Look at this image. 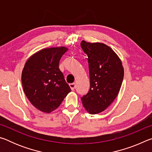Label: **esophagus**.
I'll list each match as a JSON object with an SVG mask.
<instances>
[{
	"label": "esophagus",
	"instance_id": "1",
	"mask_svg": "<svg viewBox=\"0 0 152 152\" xmlns=\"http://www.w3.org/2000/svg\"><path fill=\"white\" fill-rule=\"evenodd\" d=\"M69 86H70V88L72 90V91H74V90L75 89V88H76V84L75 83H71V84H69Z\"/></svg>",
	"mask_w": 152,
	"mask_h": 152
}]
</instances>
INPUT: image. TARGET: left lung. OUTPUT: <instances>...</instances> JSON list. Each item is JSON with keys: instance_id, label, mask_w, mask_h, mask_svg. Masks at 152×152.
I'll list each match as a JSON object with an SVG mask.
<instances>
[{"instance_id": "8db88e82", "label": "left lung", "mask_w": 152, "mask_h": 152, "mask_svg": "<svg viewBox=\"0 0 152 152\" xmlns=\"http://www.w3.org/2000/svg\"><path fill=\"white\" fill-rule=\"evenodd\" d=\"M81 48L88 56L91 87L81 98L90 114H98L110 106L119 94L124 76L122 62L116 53L101 43L82 41Z\"/></svg>"}]
</instances>
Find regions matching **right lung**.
Here are the masks:
<instances>
[{"mask_svg":"<svg viewBox=\"0 0 152 152\" xmlns=\"http://www.w3.org/2000/svg\"><path fill=\"white\" fill-rule=\"evenodd\" d=\"M68 50L65 47L43 49L25 64L21 75L24 92L31 103L43 113L57 109L71 91L59 69L60 59Z\"/></svg>","mask_w":152,"mask_h":152,"instance_id":"1","label":"right lung"}]
</instances>
